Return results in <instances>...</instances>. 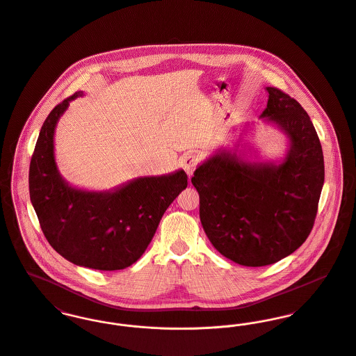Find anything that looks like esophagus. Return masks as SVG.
Masks as SVG:
<instances>
[{"label": "esophagus", "mask_w": 356, "mask_h": 356, "mask_svg": "<svg viewBox=\"0 0 356 356\" xmlns=\"http://www.w3.org/2000/svg\"><path fill=\"white\" fill-rule=\"evenodd\" d=\"M197 164V159L193 156V154H187L184 159H183V169L186 170V173L188 175V177H191L195 168Z\"/></svg>", "instance_id": "esophagus-1"}]
</instances>
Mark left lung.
<instances>
[{
    "instance_id": "8db88e82",
    "label": "left lung",
    "mask_w": 356,
    "mask_h": 356,
    "mask_svg": "<svg viewBox=\"0 0 356 356\" xmlns=\"http://www.w3.org/2000/svg\"><path fill=\"white\" fill-rule=\"evenodd\" d=\"M266 89L260 119L289 139L284 159L248 161L236 149L219 150L191 179L206 236L220 254L245 267L274 264L306 241L324 186L323 149L309 115L280 89Z\"/></svg>"
}]
</instances>
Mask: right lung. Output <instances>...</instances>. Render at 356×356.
<instances>
[{
  "mask_svg": "<svg viewBox=\"0 0 356 356\" xmlns=\"http://www.w3.org/2000/svg\"><path fill=\"white\" fill-rule=\"evenodd\" d=\"M82 95L65 99L44 120L29 165V197L44 237L62 257L92 270H123L143 254L166 209L187 188V175L179 169L137 177L111 191L72 187L55 163L54 133L69 103Z\"/></svg>",
  "mask_w": 356,
  "mask_h": 356,
  "instance_id": "obj_1",
  "label": "right lung"
}]
</instances>
